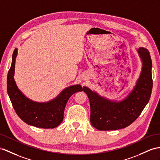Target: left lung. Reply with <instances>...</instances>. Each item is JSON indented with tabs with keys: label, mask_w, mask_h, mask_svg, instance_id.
<instances>
[{
	"label": "left lung",
	"mask_w": 160,
	"mask_h": 160,
	"mask_svg": "<svg viewBox=\"0 0 160 160\" xmlns=\"http://www.w3.org/2000/svg\"><path fill=\"white\" fill-rule=\"evenodd\" d=\"M138 52L142 62L141 76L133 91L120 102L109 101L100 97L87 87V93L91 107V123L99 130H116L124 128L137 119L149 101L153 87L150 53L145 48Z\"/></svg>",
	"instance_id": "obj_1"
}]
</instances>
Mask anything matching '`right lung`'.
<instances>
[{"mask_svg":"<svg viewBox=\"0 0 160 160\" xmlns=\"http://www.w3.org/2000/svg\"><path fill=\"white\" fill-rule=\"evenodd\" d=\"M18 49L13 53V59L7 75V92L16 113L28 125L41 128H54L63 120L67 102L73 94L82 91L80 85L71 86L64 89L53 100L47 103H37L28 99L16 86L13 78Z\"/></svg>","mask_w":160,"mask_h":160,"instance_id":"obj_1","label":"right lung"}]
</instances>
